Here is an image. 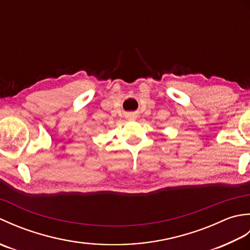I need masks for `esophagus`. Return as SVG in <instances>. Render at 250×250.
I'll use <instances>...</instances> for the list:
<instances>
[{"instance_id":"1","label":"esophagus","mask_w":250,"mask_h":250,"mask_svg":"<svg viewBox=\"0 0 250 250\" xmlns=\"http://www.w3.org/2000/svg\"><path fill=\"white\" fill-rule=\"evenodd\" d=\"M128 118L130 120H135L136 119V116H135V114H129L128 115Z\"/></svg>"}]
</instances>
